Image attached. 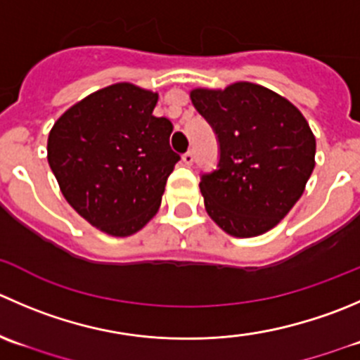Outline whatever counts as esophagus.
Masks as SVG:
<instances>
[{"mask_svg":"<svg viewBox=\"0 0 360 360\" xmlns=\"http://www.w3.org/2000/svg\"><path fill=\"white\" fill-rule=\"evenodd\" d=\"M183 162H184V165H191V163L195 162V155H193V151H186L183 155Z\"/></svg>","mask_w":360,"mask_h":360,"instance_id":"34e87169","label":"esophagus"}]
</instances>
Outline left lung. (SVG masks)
Here are the masks:
<instances>
[{
  "label": "left lung",
  "instance_id": "1",
  "mask_svg": "<svg viewBox=\"0 0 360 360\" xmlns=\"http://www.w3.org/2000/svg\"><path fill=\"white\" fill-rule=\"evenodd\" d=\"M190 98L219 144L218 167L200 177L207 214L233 237L276 226L315 169V135L301 110L251 82L198 87Z\"/></svg>",
  "mask_w": 360,
  "mask_h": 360
}]
</instances>
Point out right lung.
I'll return each instance as SVG.
<instances>
[{"label": "right lung", "mask_w": 360, "mask_h": 360, "mask_svg": "<svg viewBox=\"0 0 360 360\" xmlns=\"http://www.w3.org/2000/svg\"><path fill=\"white\" fill-rule=\"evenodd\" d=\"M158 93L112 84L70 107L54 123L47 160L63 197L102 232L127 237L158 211L181 156L172 123L153 116Z\"/></svg>", "instance_id": "1"}]
</instances>
